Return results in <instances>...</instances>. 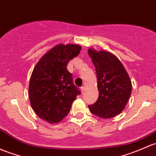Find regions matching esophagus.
Here are the masks:
<instances>
[{
    "instance_id": "obj_1",
    "label": "esophagus",
    "mask_w": 156,
    "mask_h": 156,
    "mask_svg": "<svg viewBox=\"0 0 156 156\" xmlns=\"http://www.w3.org/2000/svg\"><path fill=\"white\" fill-rule=\"evenodd\" d=\"M81 92H82V93H84V90H85V87H81Z\"/></svg>"
}]
</instances>
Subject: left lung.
Wrapping results in <instances>:
<instances>
[{
	"label": "left lung",
	"mask_w": 156,
	"mask_h": 156,
	"mask_svg": "<svg viewBox=\"0 0 156 156\" xmlns=\"http://www.w3.org/2000/svg\"><path fill=\"white\" fill-rule=\"evenodd\" d=\"M96 67L99 98L89 105L90 111L97 117L109 119L120 114L132 93V81L120 60L105 50L88 49Z\"/></svg>",
	"instance_id": "1"
}]
</instances>
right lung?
<instances>
[{
	"label": "right lung",
	"mask_w": 156,
	"mask_h": 156,
	"mask_svg": "<svg viewBox=\"0 0 156 156\" xmlns=\"http://www.w3.org/2000/svg\"><path fill=\"white\" fill-rule=\"evenodd\" d=\"M81 49V45L75 44H57L41 57L33 70L28 89L31 107L48 123L64 119L73 101L81 94L66 68Z\"/></svg>",
	"instance_id": "obj_1"
}]
</instances>
